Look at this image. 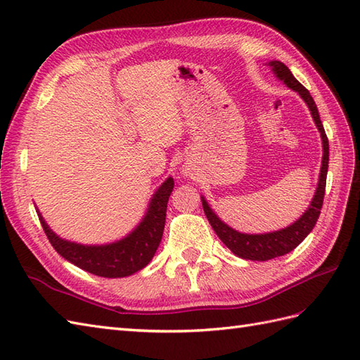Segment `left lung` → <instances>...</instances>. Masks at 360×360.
Returning a JSON list of instances; mask_svg holds the SVG:
<instances>
[{"label":"left lung","instance_id":"left-lung-1","mask_svg":"<svg viewBox=\"0 0 360 360\" xmlns=\"http://www.w3.org/2000/svg\"><path fill=\"white\" fill-rule=\"evenodd\" d=\"M270 67L273 69L274 75L281 81L285 82V84L293 89L295 91L300 95V98L307 103L308 108H310L313 120L317 125V129L321 131L322 138V147H323V156H322V167H321V174H319V184H317L314 198L311 200L308 210L300 216V218L291 224L290 227L273 231V233H265V235H245V233H239L229 227L227 224H224L218 216L213 213V210L208 207L207 200L202 198V207L204 213L207 216L208 222L216 231V235L219 239L227 245L233 253L242 259H250V261H269L273 257H279L290 253L291 250H295L300 242H302L313 227L316 225L317 219H319L321 208L323 204V195H325V184H327V172H328V156H330V147H328V138L325 135L322 121L319 118V112H317V107L313 96L300 82L293 77V73L290 72L288 67L281 63V61H270Z\"/></svg>","mask_w":360,"mask_h":360}]
</instances>
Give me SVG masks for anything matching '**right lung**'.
Instances as JSON below:
<instances>
[{"mask_svg": "<svg viewBox=\"0 0 360 360\" xmlns=\"http://www.w3.org/2000/svg\"><path fill=\"white\" fill-rule=\"evenodd\" d=\"M173 186V178L167 179L150 200L142 222L127 238L113 244L81 245L77 242L64 240L49 229L43 216L38 214V218L50 244L67 261L103 278H124L144 269L160 247L165 225L167 202Z\"/></svg>", "mask_w": 360, "mask_h": 360, "instance_id": "add662e5", "label": "right lung"}]
</instances>
